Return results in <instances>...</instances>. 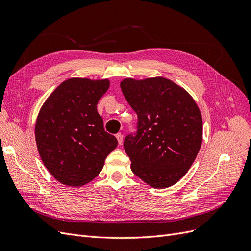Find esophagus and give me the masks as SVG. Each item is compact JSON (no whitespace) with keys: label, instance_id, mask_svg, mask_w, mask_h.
Here are the masks:
<instances>
[{"label":"esophagus","instance_id":"34e87169","mask_svg":"<svg viewBox=\"0 0 251 251\" xmlns=\"http://www.w3.org/2000/svg\"><path fill=\"white\" fill-rule=\"evenodd\" d=\"M116 138H117V140H118V143H119V144L123 143V139H124V136H123V134H121V133H117V134H116Z\"/></svg>","mask_w":251,"mask_h":251}]
</instances>
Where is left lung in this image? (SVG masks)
Listing matches in <instances>:
<instances>
[{"label": "left lung", "instance_id": "obj_1", "mask_svg": "<svg viewBox=\"0 0 251 251\" xmlns=\"http://www.w3.org/2000/svg\"><path fill=\"white\" fill-rule=\"evenodd\" d=\"M120 88L138 116L137 134L124 142L132 172L154 188L176 184L202 144L198 105L186 90L161 76L125 78Z\"/></svg>", "mask_w": 251, "mask_h": 251}]
</instances>
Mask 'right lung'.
<instances>
[{
	"label": "right lung",
	"instance_id": "obj_1",
	"mask_svg": "<svg viewBox=\"0 0 251 251\" xmlns=\"http://www.w3.org/2000/svg\"><path fill=\"white\" fill-rule=\"evenodd\" d=\"M109 79L73 77L63 81L44 102L35 123V141L44 165L71 187L92 181L118 141L104 131L97 102Z\"/></svg>",
	"mask_w": 251,
	"mask_h": 251
}]
</instances>
